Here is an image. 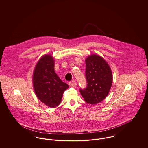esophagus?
I'll return each mask as SVG.
<instances>
[{"label": "esophagus", "mask_w": 148, "mask_h": 148, "mask_svg": "<svg viewBox=\"0 0 148 148\" xmlns=\"http://www.w3.org/2000/svg\"><path fill=\"white\" fill-rule=\"evenodd\" d=\"M69 85L72 86V87H75L77 86V83H72V82H69Z\"/></svg>", "instance_id": "esophagus-1"}]
</instances>
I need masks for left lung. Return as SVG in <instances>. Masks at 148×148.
<instances>
[{
    "mask_svg": "<svg viewBox=\"0 0 148 148\" xmlns=\"http://www.w3.org/2000/svg\"><path fill=\"white\" fill-rule=\"evenodd\" d=\"M86 87L80 92L90 104H96L108 95L113 82L110 68L105 60L97 55H91L85 60Z\"/></svg>",
    "mask_w": 148,
    "mask_h": 148,
    "instance_id": "left-lung-1",
    "label": "left lung"
}]
</instances>
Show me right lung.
Segmentation results:
<instances>
[{
	"instance_id": "1",
	"label": "right lung",
	"mask_w": 148,
	"mask_h": 148,
	"mask_svg": "<svg viewBox=\"0 0 148 148\" xmlns=\"http://www.w3.org/2000/svg\"><path fill=\"white\" fill-rule=\"evenodd\" d=\"M33 86L38 99L51 108L60 104L64 92L69 85L64 83L54 71V60L50 55L40 59L33 74Z\"/></svg>"
}]
</instances>
